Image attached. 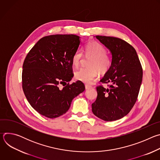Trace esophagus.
<instances>
[{
    "label": "esophagus",
    "mask_w": 160,
    "mask_h": 160,
    "mask_svg": "<svg viewBox=\"0 0 160 160\" xmlns=\"http://www.w3.org/2000/svg\"><path fill=\"white\" fill-rule=\"evenodd\" d=\"M85 88H86V89H88V88L92 87V86L90 85H88V84H85Z\"/></svg>",
    "instance_id": "esophagus-1"
}]
</instances>
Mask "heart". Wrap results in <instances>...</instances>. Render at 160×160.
<instances>
[{
  "label": "heart",
  "instance_id": "1",
  "mask_svg": "<svg viewBox=\"0 0 160 160\" xmlns=\"http://www.w3.org/2000/svg\"><path fill=\"white\" fill-rule=\"evenodd\" d=\"M85 52L87 56L93 58L90 64L91 68H80L75 72V78L83 83H90L98 77V72L104 74L109 71L112 65V59L106 54V49L103 45L95 41L90 42L86 45ZM82 57V51L77 50L72 56L73 66H78Z\"/></svg>",
  "mask_w": 160,
  "mask_h": 160
}]
</instances>
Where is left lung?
<instances>
[{"label": "left lung", "instance_id": "8db88e82", "mask_svg": "<svg viewBox=\"0 0 160 160\" xmlns=\"http://www.w3.org/2000/svg\"><path fill=\"white\" fill-rule=\"evenodd\" d=\"M111 54L112 65L102 83L97 87L98 97L92 104L94 115L111 122L119 120L130 111L139 92L142 80V66L135 49L125 40L112 37L96 36Z\"/></svg>", "mask_w": 160, "mask_h": 160}]
</instances>
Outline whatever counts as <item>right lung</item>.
<instances>
[{"instance_id": "add662e5", "label": "right lung", "mask_w": 160, "mask_h": 160, "mask_svg": "<svg viewBox=\"0 0 160 160\" xmlns=\"http://www.w3.org/2000/svg\"><path fill=\"white\" fill-rule=\"evenodd\" d=\"M80 44L79 36L53 35L40 39L27 54L22 65V87L32 107L40 115L55 118L65 114L72 100L85 90L71 81L72 56Z\"/></svg>"}]
</instances>
